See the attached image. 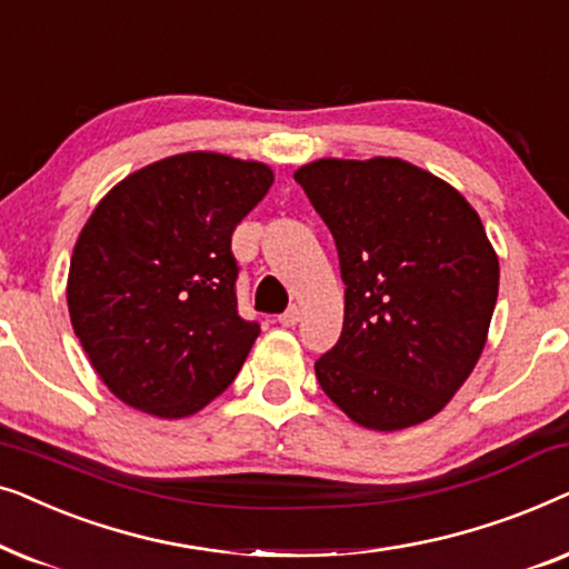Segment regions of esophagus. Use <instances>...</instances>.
<instances>
[{
  "label": "esophagus",
  "mask_w": 569,
  "mask_h": 569,
  "mask_svg": "<svg viewBox=\"0 0 569 569\" xmlns=\"http://www.w3.org/2000/svg\"><path fill=\"white\" fill-rule=\"evenodd\" d=\"M300 316H302V310H300L298 306H290V308L284 310L282 316H279V323L287 326V329H290V326H295V323L300 321Z\"/></svg>",
  "instance_id": "esophagus-1"
}]
</instances>
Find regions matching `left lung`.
<instances>
[{
    "label": "left lung",
    "instance_id": "8db88e82",
    "mask_svg": "<svg viewBox=\"0 0 569 569\" xmlns=\"http://www.w3.org/2000/svg\"><path fill=\"white\" fill-rule=\"evenodd\" d=\"M295 181L347 284L341 337L316 362L323 393L378 432L435 417L471 376L495 313L500 263L479 214L399 158L316 160Z\"/></svg>",
    "mask_w": 569,
    "mask_h": 569
}]
</instances>
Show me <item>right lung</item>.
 I'll list each match as a JSON object with an SVG mask.
<instances>
[{
  "label": "right lung",
  "instance_id": "1",
  "mask_svg": "<svg viewBox=\"0 0 569 569\" xmlns=\"http://www.w3.org/2000/svg\"><path fill=\"white\" fill-rule=\"evenodd\" d=\"M271 183L263 162L183 152L100 199L77 238L67 302L84 355L123 403L181 419L236 380L261 329L238 313L232 230Z\"/></svg>",
  "mask_w": 569,
  "mask_h": 569
}]
</instances>
